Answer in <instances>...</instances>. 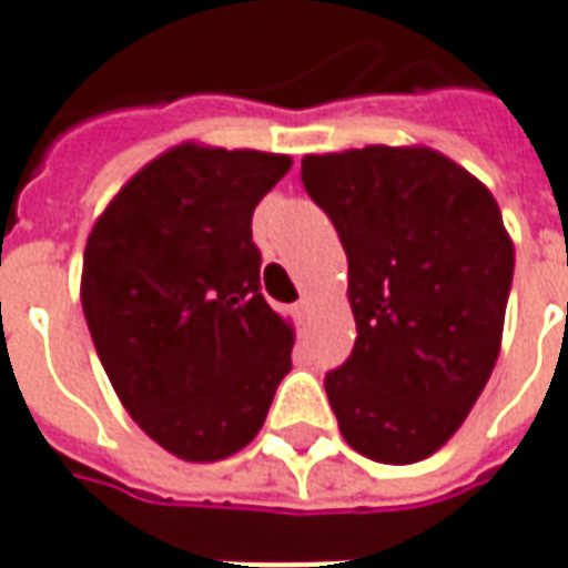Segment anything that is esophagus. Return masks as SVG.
I'll use <instances>...</instances> for the list:
<instances>
[{
    "label": "esophagus",
    "instance_id": "obj_1",
    "mask_svg": "<svg viewBox=\"0 0 568 568\" xmlns=\"http://www.w3.org/2000/svg\"><path fill=\"white\" fill-rule=\"evenodd\" d=\"M311 307H313V304H311V297L304 295V297H301V301H297V304H295V313H297V316H301V320H304V316H307V313H311Z\"/></svg>",
    "mask_w": 568,
    "mask_h": 568
}]
</instances>
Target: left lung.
Listing matches in <instances>:
<instances>
[{"label": "left lung", "mask_w": 568, "mask_h": 568, "mask_svg": "<svg viewBox=\"0 0 568 568\" xmlns=\"http://www.w3.org/2000/svg\"><path fill=\"white\" fill-rule=\"evenodd\" d=\"M347 252L351 359L325 375L347 446L381 464L430 458L489 381L514 240L489 187L424 144L301 160Z\"/></svg>", "instance_id": "1"}]
</instances>
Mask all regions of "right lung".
Returning a JSON list of instances; mask_svg holds the SVG:
<instances>
[{
    "mask_svg": "<svg viewBox=\"0 0 568 568\" xmlns=\"http://www.w3.org/2000/svg\"><path fill=\"white\" fill-rule=\"evenodd\" d=\"M285 153L184 141L98 215L79 297L119 403L181 462H221L264 427L295 328L261 295L252 212Z\"/></svg>",
    "mask_w": 568,
    "mask_h": 568,
    "instance_id": "obj_1",
    "label": "right lung"
}]
</instances>
